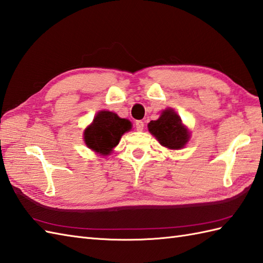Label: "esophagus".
Wrapping results in <instances>:
<instances>
[{
	"label": "esophagus",
	"mask_w": 263,
	"mask_h": 263,
	"mask_svg": "<svg viewBox=\"0 0 263 263\" xmlns=\"http://www.w3.org/2000/svg\"><path fill=\"white\" fill-rule=\"evenodd\" d=\"M143 127H144V123H143L142 121H137V122H136V128H137V131H142Z\"/></svg>",
	"instance_id": "1"
}]
</instances>
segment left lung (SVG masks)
I'll list each match as a JSON object with an SVG mask.
<instances>
[{
    "label": "left lung",
    "mask_w": 263,
    "mask_h": 263,
    "mask_svg": "<svg viewBox=\"0 0 263 263\" xmlns=\"http://www.w3.org/2000/svg\"><path fill=\"white\" fill-rule=\"evenodd\" d=\"M148 130L161 146L172 150L184 148L190 139L186 126L183 125L181 117L172 108L163 110L158 120L150 121Z\"/></svg>",
    "instance_id": "obj_1"
}]
</instances>
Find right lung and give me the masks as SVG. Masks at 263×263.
Returning a JSON list of instances; mask_svg holds the SVG:
<instances>
[{
    "mask_svg": "<svg viewBox=\"0 0 263 263\" xmlns=\"http://www.w3.org/2000/svg\"><path fill=\"white\" fill-rule=\"evenodd\" d=\"M132 127L131 122L121 119L109 110H100L92 123L83 132V139L89 149L107 156L120 142L121 137Z\"/></svg>",
    "mask_w": 263,
    "mask_h": 263,
    "instance_id": "1",
    "label": "right lung"
}]
</instances>
